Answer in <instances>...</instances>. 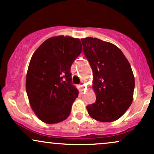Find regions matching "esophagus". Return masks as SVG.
Returning <instances> with one entry per match:
<instances>
[{
    "instance_id": "1",
    "label": "esophagus",
    "mask_w": 154,
    "mask_h": 154,
    "mask_svg": "<svg viewBox=\"0 0 154 154\" xmlns=\"http://www.w3.org/2000/svg\"><path fill=\"white\" fill-rule=\"evenodd\" d=\"M79 87H80L81 88H82V90H84V85H83V84H81L80 85H79Z\"/></svg>"
}]
</instances>
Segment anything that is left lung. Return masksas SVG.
Here are the masks:
<instances>
[{
    "mask_svg": "<svg viewBox=\"0 0 154 154\" xmlns=\"http://www.w3.org/2000/svg\"><path fill=\"white\" fill-rule=\"evenodd\" d=\"M81 40L93 70V89L96 95L95 103L86 107L88 114L101 122L116 121L133 100L135 77L131 66L114 44L94 38Z\"/></svg>",
    "mask_w": 154,
    "mask_h": 154,
    "instance_id": "left-lung-1",
    "label": "left lung"
}]
</instances>
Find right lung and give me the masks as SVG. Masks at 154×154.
I'll use <instances>...</instances> for the list:
<instances>
[{
    "label": "right lung",
    "mask_w": 154,
    "mask_h": 154,
    "mask_svg": "<svg viewBox=\"0 0 154 154\" xmlns=\"http://www.w3.org/2000/svg\"><path fill=\"white\" fill-rule=\"evenodd\" d=\"M82 51L79 39L61 35L47 39L32 56L26 94L32 109L43 122L59 123L69 116L79 94L70 69Z\"/></svg>",
    "instance_id": "obj_1"
}]
</instances>
